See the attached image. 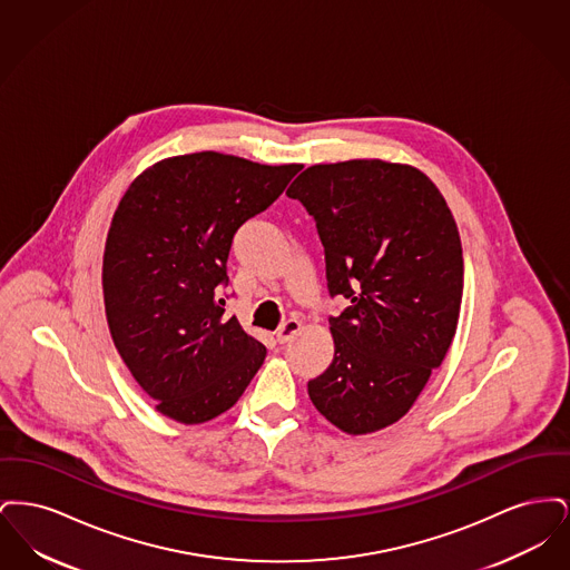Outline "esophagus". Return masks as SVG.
I'll list each match as a JSON object with an SVG mask.
<instances>
[{
	"label": "esophagus",
	"instance_id": "34e87169",
	"mask_svg": "<svg viewBox=\"0 0 570 570\" xmlns=\"http://www.w3.org/2000/svg\"><path fill=\"white\" fill-rule=\"evenodd\" d=\"M301 328H303V323L297 321V318L286 321L284 325L279 326V331H277V342H279V344H286V342L295 340L298 333H301Z\"/></svg>",
	"mask_w": 570,
	"mask_h": 570
}]
</instances>
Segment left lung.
Here are the masks:
<instances>
[{
  "mask_svg": "<svg viewBox=\"0 0 570 570\" xmlns=\"http://www.w3.org/2000/svg\"><path fill=\"white\" fill-rule=\"evenodd\" d=\"M288 198L316 219L331 297L335 354L307 382L337 430L374 434L397 423L455 337L463 256L455 217L434 181L410 164L348 160L305 168Z\"/></svg>",
  "mask_w": 570,
  "mask_h": 570,
  "instance_id": "left-lung-1",
  "label": "left lung"
}]
</instances>
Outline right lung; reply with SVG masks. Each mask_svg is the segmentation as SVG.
I'll use <instances>...</instances> for the list:
<instances>
[{"instance_id": "right-lung-1", "label": "right lung", "mask_w": 570, "mask_h": 570, "mask_svg": "<svg viewBox=\"0 0 570 570\" xmlns=\"http://www.w3.org/2000/svg\"><path fill=\"white\" fill-rule=\"evenodd\" d=\"M301 164L252 163L217 151L145 168L110 222L102 293L110 337L164 416L198 425L235 406L267 348L237 316H224L219 286L245 219L265 212Z\"/></svg>"}]
</instances>
